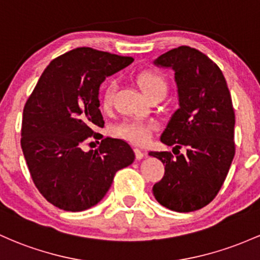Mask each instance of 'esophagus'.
<instances>
[{"label":"esophagus","instance_id":"34e87169","mask_svg":"<svg viewBox=\"0 0 260 260\" xmlns=\"http://www.w3.org/2000/svg\"><path fill=\"white\" fill-rule=\"evenodd\" d=\"M135 153H136V158L138 159V160H141V159H143L144 156H145V153L142 152V150L138 149V148H136Z\"/></svg>","mask_w":260,"mask_h":260}]
</instances>
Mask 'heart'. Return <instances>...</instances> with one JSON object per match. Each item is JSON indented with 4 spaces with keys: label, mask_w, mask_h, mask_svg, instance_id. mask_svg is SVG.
I'll use <instances>...</instances> for the list:
<instances>
[{
    "label": "heart",
    "mask_w": 260,
    "mask_h": 260,
    "mask_svg": "<svg viewBox=\"0 0 260 260\" xmlns=\"http://www.w3.org/2000/svg\"><path fill=\"white\" fill-rule=\"evenodd\" d=\"M139 87L142 88L143 93L147 98H150L153 93L159 92V91H167V82L165 79L162 78L156 71H143L137 78ZM115 82H110L107 87L105 88L104 96H102V102L104 106H111L113 101V95H115ZM156 128L155 122H145L139 121V119H127V121L122 122L116 127V135L125 141L131 142L135 144H145L152 137V132Z\"/></svg>",
    "instance_id": "1"
}]
</instances>
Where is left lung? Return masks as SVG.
<instances>
[{"instance_id": "8db88e82", "label": "left lung", "mask_w": 260, "mask_h": 260, "mask_svg": "<svg viewBox=\"0 0 260 260\" xmlns=\"http://www.w3.org/2000/svg\"><path fill=\"white\" fill-rule=\"evenodd\" d=\"M155 67L174 71L179 108L161 133V143L178 155L150 152L165 167L153 186L154 198L167 209L191 212L209 205L221 189L235 156V111L226 79L204 53L175 48L158 56ZM184 146L185 154H179Z\"/></svg>"}]
</instances>
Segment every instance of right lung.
<instances>
[{
  "mask_svg": "<svg viewBox=\"0 0 260 260\" xmlns=\"http://www.w3.org/2000/svg\"><path fill=\"white\" fill-rule=\"evenodd\" d=\"M135 59L76 48L54 59L28 99L22 119L21 145L37 189L64 211H85L99 204L117 170L135 161L122 139L105 138L95 150L82 144L104 127L99 91L107 76Z\"/></svg>",
  "mask_w": 260,
  "mask_h": 260,
  "instance_id": "obj_1",
  "label": "right lung"
}]
</instances>
